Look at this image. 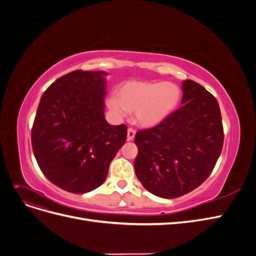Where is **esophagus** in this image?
Segmentation results:
<instances>
[{
  "label": "esophagus",
  "mask_w": 256,
  "mask_h": 256,
  "mask_svg": "<svg viewBox=\"0 0 256 256\" xmlns=\"http://www.w3.org/2000/svg\"><path fill=\"white\" fill-rule=\"evenodd\" d=\"M136 136V131L132 128H129L127 130V140L128 141H132Z\"/></svg>",
  "instance_id": "34e87169"
}]
</instances>
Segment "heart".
<instances>
[{"label":"heart","instance_id":"obj_1","mask_svg":"<svg viewBox=\"0 0 256 256\" xmlns=\"http://www.w3.org/2000/svg\"><path fill=\"white\" fill-rule=\"evenodd\" d=\"M180 100V88L172 82L129 81L120 85L108 104L120 118L134 112L138 126L150 128L172 114Z\"/></svg>","mask_w":256,"mask_h":256}]
</instances>
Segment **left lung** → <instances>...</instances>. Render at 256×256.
I'll return each mask as SVG.
<instances>
[{"label":"left lung","mask_w":256,"mask_h":256,"mask_svg":"<svg viewBox=\"0 0 256 256\" xmlns=\"http://www.w3.org/2000/svg\"><path fill=\"white\" fill-rule=\"evenodd\" d=\"M182 106L152 129L138 131L134 143L138 180L152 194L175 198L194 190L210 175L223 146L216 99L202 85L182 83Z\"/></svg>","instance_id":"1"}]
</instances>
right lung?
Here are the masks:
<instances>
[{"instance_id":"right-lung-1","label":"right lung","mask_w":256,"mask_h":256,"mask_svg":"<svg viewBox=\"0 0 256 256\" xmlns=\"http://www.w3.org/2000/svg\"><path fill=\"white\" fill-rule=\"evenodd\" d=\"M106 72L74 70L54 81L42 96L32 129L42 172L60 189L86 193L106 180L125 144L127 127L104 118Z\"/></svg>"}]
</instances>
